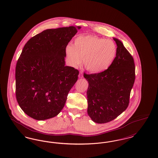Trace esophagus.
Listing matches in <instances>:
<instances>
[{"instance_id": "esophagus-1", "label": "esophagus", "mask_w": 158, "mask_h": 158, "mask_svg": "<svg viewBox=\"0 0 158 158\" xmlns=\"http://www.w3.org/2000/svg\"><path fill=\"white\" fill-rule=\"evenodd\" d=\"M83 77V72L82 71H81L80 73H79V78H82Z\"/></svg>"}]
</instances>
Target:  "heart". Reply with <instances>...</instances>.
Wrapping results in <instances>:
<instances>
[{
	"label": "heart",
	"mask_w": 158,
	"mask_h": 158,
	"mask_svg": "<svg viewBox=\"0 0 158 158\" xmlns=\"http://www.w3.org/2000/svg\"><path fill=\"white\" fill-rule=\"evenodd\" d=\"M117 46L111 40L94 35L76 38L73 45L66 47L70 62L75 66L82 62L85 68L94 73L103 72L111 67L117 56Z\"/></svg>",
	"instance_id": "b5f03b06"
}]
</instances>
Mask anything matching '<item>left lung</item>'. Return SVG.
<instances>
[{"label": "left lung", "mask_w": 158, "mask_h": 158, "mask_svg": "<svg viewBox=\"0 0 158 158\" xmlns=\"http://www.w3.org/2000/svg\"><path fill=\"white\" fill-rule=\"evenodd\" d=\"M117 52L111 67L103 72L86 74L88 114L95 123H106L116 118L128 107L135 81L134 59L122 42L114 38Z\"/></svg>", "instance_id": "obj_1"}]
</instances>
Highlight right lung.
Wrapping results in <instances>:
<instances>
[{
	"mask_svg": "<svg viewBox=\"0 0 158 158\" xmlns=\"http://www.w3.org/2000/svg\"><path fill=\"white\" fill-rule=\"evenodd\" d=\"M81 27L48 29L24 45L15 69L16 98L23 111L37 120L60 113L79 71L65 66L66 48Z\"/></svg>",
	"mask_w": 158,
	"mask_h": 158,
	"instance_id": "obj_1",
	"label": "right lung"
}]
</instances>
